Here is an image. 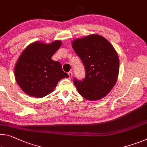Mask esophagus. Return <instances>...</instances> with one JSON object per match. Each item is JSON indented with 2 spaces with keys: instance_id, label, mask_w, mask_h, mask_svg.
Segmentation results:
<instances>
[{
  "instance_id": "34e87169",
  "label": "esophagus",
  "mask_w": 147,
  "mask_h": 147,
  "mask_svg": "<svg viewBox=\"0 0 147 147\" xmlns=\"http://www.w3.org/2000/svg\"><path fill=\"white\" fill-rule=\"evenodd\" d=\"M69 78H71L72 77H73V73H72V72H69Z\"/></svg>"
}]
</instances>
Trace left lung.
<instances>
[{"mask_svg":"<svg viewBox=\"0 0 147 147\" xmlns=\"http://www.w3.org/2000/svg\"><path fill=\"white\" fill-rule=\"evenodd\" d=\"M72 46L84 66L85 78L74 84L81 96L89 101L105 97L115 86L119 73V58L103 36L90 34L73 41Z\"/></svg>","mask_w":147,"mask_h":147,"instance_id":"1","label":"left lung"}]
</instances>
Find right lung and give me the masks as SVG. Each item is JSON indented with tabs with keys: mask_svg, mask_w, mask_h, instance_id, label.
Returning a JSON list of instances; mask_svg holds the SVG:
<instances>
[{
	"mask_svg": "<svg viewBox=\"0 0 147 147\" xmlns=\"http://www.w3.org/2000/svg\"><path fill=\"white\" fill-rule=\"evenodd\" d=\"M61 45L60 40L50 44L37 41L23 50L16 64L14 73L16 82L25 94L43 97L53 92L60 80L69 77L61 64L52 59Z\"/></svg>",
	"mask_w": 147,
	"mask_h": 147,
	"instance_id": "add662e5",
	"label": "right lung"
}]
</instances>
